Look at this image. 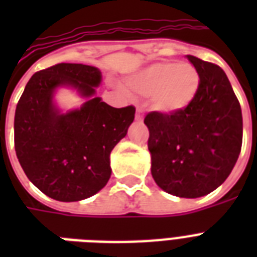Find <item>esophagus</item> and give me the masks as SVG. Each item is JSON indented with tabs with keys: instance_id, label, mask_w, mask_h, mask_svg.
<instances>
[{
	"instance_id": "obj_1",
	"label": "esophagus",
	"mask_w": 257,
	"mask_h": 257,
	"mask_svg": "<svg viewBox=\"0 0 257 257\" xmlns=\"http://www.w3.org/2000/svg\"><path fill=\"white\" fill-rule=\"evenodd\" d=\"M143 117H144V110L141 108H137V113H136V120L141 121L143 120Z\"/></svg>"
}]
</instances>
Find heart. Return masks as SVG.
Listing matches in <instances>:
<instances>
[{"mask_svg":"<svg viewBox=\"0 0 257 257\" xmlns=\"http://www.w3.org/2000/svg\"><path fill=\"white\" fill-rule=\"evenodd\" d=\"M199 81V73L191 64L159 62L135 74L129 85L140 94L153 96L159 110L176 112L193 100Z\"/></svg>","mask_w":257,"mask_h":257,"instance_id":"heart-1","label":"heart"}]
</instances>
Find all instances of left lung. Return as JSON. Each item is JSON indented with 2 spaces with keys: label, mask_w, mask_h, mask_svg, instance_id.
<instances>
[{
  "label": "left lung",
  "mask_w": 257,
  "mask_h": 257,
  "mask_svg": "<svg viewBox=\"0 0 257 257\" xmlns=\"http://www.w3.org/2000/svg\"><path fill=\"white\" fill-rule=\"evenodd\" d=\"M199 73V88L184 109L149 112L148 149L152 176L173 196L201 197L225 181L243 143V117L224 70L212 62L187 56Z\"/></svg>",
  "instance_id": "obj_1"
}]
</instances>
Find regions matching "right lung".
Here are the masks:
<instances>
[{
  "mask_svg": "<svg viewBox=\"0 0 257 257\" xmlns=\"http://www.w3.org/2000/svg\"><path fill=\"white\" fill-rule=\"evenodd\" d=\"M101 82L94 66L61 62L34 73L18 100L14 148L28 179L58 201L88 199L110 177L109 156L135 120L133 105L113 108L93 97ZM77 87L89 100L61 115L53 105L57 86Z\"/></svg>",
  "mask_w": 257,
  "mask_h": 257,
  "instance_id": "add662e5",
  "label": "right lung"
}]
</instances>
